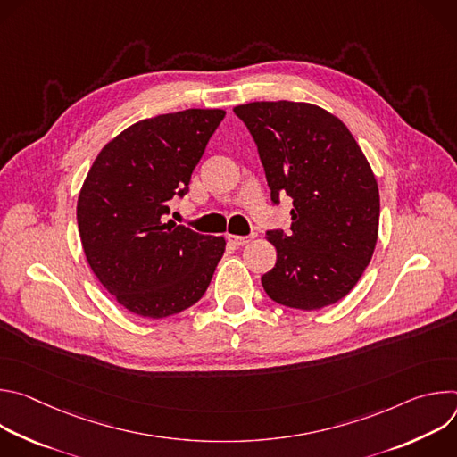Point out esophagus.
Segmentation results:
<instances>
[{
	"instance_id": "obj_1",
	"label": "esophagus",
	"mask_w": 457,
	"mask_h": 457,
	"mask_svg": "<svg viewBox=\"0 0 457 457\" xmlns=\"http://www.w3.org/2000/svg\"><path fill=\"white\" fill-rule=\"evenodd\" d=\"M228 242L235 247H240V245H245L249 242V237H237V235H228Z\"/></svg>"
}]
</instances>
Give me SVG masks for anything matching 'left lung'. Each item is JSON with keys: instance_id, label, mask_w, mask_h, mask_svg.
Wrapping results in <instances>:
<instances>
[{"instance_id": "left-lung-1", "label": "left lung", "mask_w": 457, "mask_h": 457, "mask_svg": "<svg viewBox=\"0 0 457 457\" xmlns=\"http://www.w3.org/2000/svg\"><path fill=\"white\" fill-rule=\"evenodd\" d=\"M233 112L256 143L271 201L293 199L289 233L268 231L277 264L262 277L264 291L302 311L337 303L378 240L379 191L367 157L349 128L316 104L254 101Z\"/></svg>"}]
</instances>
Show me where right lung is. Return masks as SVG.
Here are the masks:
<instances>
[{
  "label": "right lung",
  "mask_w": 457,
  "mask_h": 457,
  "mask_svg": "<svg viewBox=\"0 0 457 457\" xmlns=\"http://www.w3.org/2000/svg\"><path fill=\"white\" fill-rule=\"evenodd\" d=\"M224 115L189 108L143 119L106 143L88 170L78 199L81 244L97 280L129 312L177 314L212 282L224 237L166 222V215Z\"/></svg>",
  "instance_id": "obj_1"
}]
</instances>
